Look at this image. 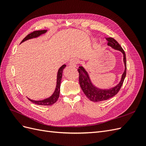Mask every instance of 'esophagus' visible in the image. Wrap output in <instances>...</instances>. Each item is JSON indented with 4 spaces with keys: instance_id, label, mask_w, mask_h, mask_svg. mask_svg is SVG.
Listing matches in <instances>:
<instances>
[{
    "instance_id": "1",
    "label": "esophagus",
    "mask_w": 146,
    "mask_h": 146,
    "mask_svg": "<svg viewBox=\"0 0 146 146\" xmlns=\"http://www.w3.org/2000/svg\"><path fill=\"white\" fill-rule=\"evenodd\" d=\"M80 63V61H79V60H78V59H77V58H73V59H72L70 61V62H69V66H70V67H72V68H76V67H77V64Z\"/></svg>"
}]
</instances>
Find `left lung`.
<instances>
[{"instance_id": "obj_1", "label": "left lung", "mask_w": 146, "mask_h": 146, "mask_svg": "<svg viewBox=\"0 0 146 146\" xmlns=\"http://www.w3.org/2000/svg\"><path fill=\"white\" fill-rule=\"evenodd\" d=\"M108 41V45L111 46L114 49L121 51L123 55V63L125 65V70L123 72L121 80L118 85L114 88L109 90H101L94 86L91 82V80L86 70L82 66H79L78 72L79 73V83L82 91L87 98L92 102H100L108 100L113 98V96L117 94L122 85L123 80L126 76L127 63L126 56L124 50H123L120 44L113 38H106Z\"/></svg>"}]
</instances>
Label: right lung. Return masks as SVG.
I'll return each mask as SVG.
<instances>
[{
	"label": "right lung",
	"mask_w": 146,
	"mask_h": 146,
	"mask_svg": "<svg viewBox=\"0 0 146 146\" xmlns=\"http://www.w3.org/2000/svg\"><path fill=\"white\" fill-rule=\"evenodd\" d=\"M47 32L46 30H38V31H34V32L30 33L27 36H25L23 41H21V43L23 42H24L25 41H27L28 39H32L34 38H36L38 37L39 36H40L41 35ZM66 67V64H63L62 66H61L60 69H58V74H57V79H56V86L55 90L50 98H48L47 99H46L44 100H33L32 99H30L28 98L29 100H30L32 102L37 104L39 105H52L53 104H54L58 100L59 96H60V85H61V78H62V74H63V70Z\"/></svg>",
	"instance_id": "add662e5"
}]
</instances>
